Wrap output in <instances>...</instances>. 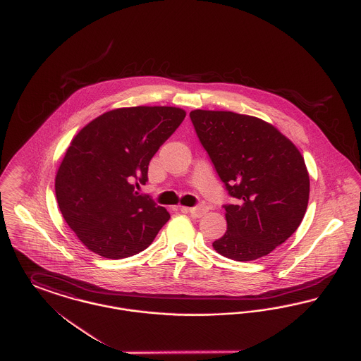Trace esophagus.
Masks as SVG:
<instances>
[{
    "label": "esophagus",
    "instance_id": "1",
    "mask_svg": "<svg viewBox=\"0 0 361 361\" xmlns=\"http://www.w3.org/2000/svg\"><path fill=\"white\" fill-rule=\"evenodd\" d=\"M183 209H185V211H188L189 214L192 215V216H195V218H202L203 215H206L207 207L204 206H197V207H185V208H183Z\"/></svg>",
    "mask_w": 361,
    "mask_h": 361
}]
</instances>
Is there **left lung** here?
I'll use <instances>...</instances> for the list:
<instances>
[{
    "label": "left lung",
    "mask_w": 361,
    "mask_h": 361,
    "mask_svg": "<svg viewBox=\"0 0 361 361\" xmlns=\"http://www.w3.org/2000/svg\"><path fill=\"white\" fill-rule=\"evenodd\" d=\"M234 204L227 230L212 243L224 257L253 261L288 240L309 204L310 178L298 147L275 126L230 111L189 114Z\"/></svg>",
    "instance_id": "1"
}]
</instances>
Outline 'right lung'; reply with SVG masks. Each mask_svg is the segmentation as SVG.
<instances>
[{"mask_svg":"<svg viewBox=\"0 0 361 361\" xmlns=\"http://www.w3.org/2000/svg\"><path fill=\"white\" fill-rule=\"evenodd\" d=\"M176 106L108 111L73 137L56 177L59 209L89 250L126 258L145 250L171 218L135 187L145 185L150 159L185 118Z\"/></svg>","mask_w":361,"mask_h":361,"instance_id":"obj_1","label":"right lung"}]
</instances>
